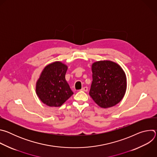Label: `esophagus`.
<instances>
[{"label":"esophagus","mask_w":157,"mask_h":157,"mask_svg":"<svg viewBox=\"0 0 157 157\" xmlns=\"http://www.w3.org/2000/svg\"><path fill=\"white\" fill-rule=\"evenodd\" d=\"M81 91H85V92H87V91H88L87 87L85 86V87H82V89H81Z\"/></svg>","instance_id":"esophagus-1"}]
</instances>
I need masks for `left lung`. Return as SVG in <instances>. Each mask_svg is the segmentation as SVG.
Listing matches in <instances>:
<instances>
[{
    "label": "left lung",
    "instance_id": "8db88e82",
    "mask_svg": "<svg viewBox=\"0 0 157 157\" xmlns=\"http://www.w3.org/2000/svg\"><path fill=\"white\" fill-rule=\"evenodd\" d=\"M93 81L89 95L102 108L116 105L124 98L126 76L121 67L111 61H99L92 65Z\"/></svg>",
    "mask_w": 157,
    "mask_h": 157
}]
</instances>
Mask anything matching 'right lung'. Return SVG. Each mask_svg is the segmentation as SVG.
<instances>
[{"label": "right lung", "mask_w": 157, "mask_h": 157, "mask_svg": "<svg viewBox=\"0 0 157 157\" xmlns=\"http://www.w3.org/2000/svg\"><path fill=\"white\" fill-rule=\"evenodd\" d=\"M68 67L56 61L43 70L36 84V93L40 99L50 107H59L73 93L65 79Z\"/></svg>", "instance_id": "right-lung-1"}]
</instances>
